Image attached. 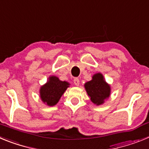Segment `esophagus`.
<instances>
[{
    "label": "esophagus",
    "mask_w": 149,
    "mask_h": 149,
    "mask_svg": "<svg viewBox=\"0 0 149 149\" xmlns=\"http://www.w3.org/2000/svg\"><path fill=\"white\" fill-rule=\"evenodd\" d=\"M74 84L75 86H79V84H80V80H79V78L74 79Z\"/></svg>",
    "instance_id": "esophagus-1"
}]
</instances>
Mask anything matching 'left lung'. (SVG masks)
<instances>
[{
  "mask_svg": "<svg viewBox=\"0 0 149 149\" xmlns=\"http://www.w3.org/2000/svg\"><path fill=\"white\" fill-rule=\"evenodd\" d=\"M88 95L93 104L101 105L110 95V86L104 79L102 74L97 73L93 76V79L84 84Z\"/></svg>",
  "mask_w": 149,
  "mask_h": 149,
  "instance_id": "1",
  "label": "left lung"
}]
</instances>
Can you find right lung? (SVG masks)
Masks as SVG:
<instances>
[{"label": "right lung", "mask_w": 149, "mask_h": 149, "mask_svg": "<svg viewBox=\"0 0 149 149\" xmlns=\"http://www.w3.org/2000/svg\"><path fill=\"white\" fill-rule=\"evenodd\" d=\"M69 85L68 82L60 81L56 76H51L47 83L41 86L39 90L41 99L48 106H54Z\"/></svg>", "instance_id": "add662e5"}]
</instances>
